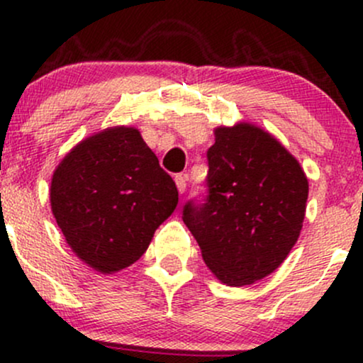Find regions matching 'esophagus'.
<instances>
[{
  "label": "esophagus",
  "instance_id": "34e87169",
  "mask_svg": "<svg viewBox=\"0 0 363 363\" xmlns=\"http://www.w3.org/2000/svg\"><path fill=\"white\" fill-rule=\"evenodd\" d=\"M174 181H176L179 193H181V194L184 193V191H186V181H187V177L184 176V174H177V176L174 177Z\"/></svg>",
  "mask_w": 363,
  "mask_h": 363
}]
</instances>
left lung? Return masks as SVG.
Masks as SVG:
<instances>
[{"mask_svg": "<svg viewBox=\"0 0 363 363\" xmlns=\"http://www.w3.org/2000/svg\"><path fill=\"white\" fill-rule=\"evenodd\" d=\"M206 158L205 203L187 201L182 220L220 281L251 285L297 242L309 182L297 158L254 124L216 128Z\"/></svg>", "mask_w": 363, "mask_h": 363, "instance_id": "1", "label": "left lung"}]
</instances>
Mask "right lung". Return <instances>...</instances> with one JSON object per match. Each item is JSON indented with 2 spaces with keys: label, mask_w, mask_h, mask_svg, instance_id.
Instances as JSON below:
<instances>
[{
  "label": "right lung",
  "mask_w": 363,
  "mask_h": 363,
  "mask_svg": "<svg viewBox=\"0 0 363 363\" xmlns=\"http://www.w3.org/2000/svg\"><path fill=\"white\" fill-rule=\"evenodd\" d=\"M177 201L176 182L138 129L126 126L78 143L51 181L52 215L66 242L104 274L138 261Z\"/></svg>",
  "instance_id": "right-lung-1"
}]
</instances>
